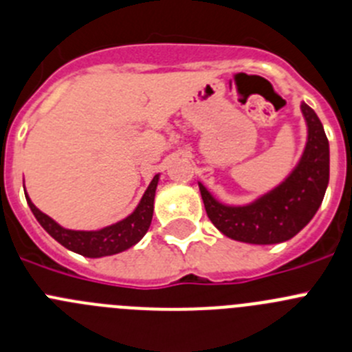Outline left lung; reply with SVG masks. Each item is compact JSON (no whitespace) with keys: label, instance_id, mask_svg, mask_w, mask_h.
<instances>
[{"label":"left lung","instance_id":"left-lung-1","mask_svg":"<svg viewBox=\"0 0 352 352\" xmlns=\"http://www.w3.org/2000/svg\"><path fill=\"white\" fill-rule=\"evenodd\" d=\"M307 142L290 175L267 195L245 206H229L198 184L212 224L228 238L252 245H274L294 238L309 224L324 198L330 179V147L323 124L305 102Z\"/></svg>","mask_w":352,"mask_h":352}]
</instances>
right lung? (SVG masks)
Instances as JSON below:
<instances>
[{
    "label": "right lung",
    "instance_id": "obj_1",
    "mask_svg": "<svg viewBox=\"0 0 352 352\" xmlns=\"http://www.w3.org/2000/svg\"><path fill=\"white\" fill-rule=\"evenodd\" d=\"M157 180H160V175H154V179L151 180L149 187L146 189L142 199L137 205V208L133 210V213H130L123 221L107 226L104 229H98V231H72V229L62 228L47 213H43L41 210L36 208L34 203L29 199V196H25V199H28L31 212L34 213L36 221L41 224V228L52 238L57 239L67 250L76 252L83 257L98 258L128 250L130 246H133L144 238V234L149 229L151 221H153Z\"/></svg>",
    "mask_w": 352,
    "mask_h": 352
}]
</instances>
